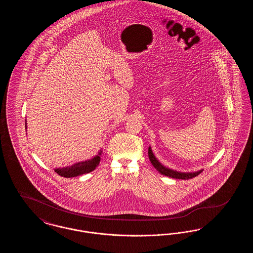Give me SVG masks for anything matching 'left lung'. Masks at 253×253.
I'll return each mask as SVG.
<instances>
[{
  "mask_svg": "<svg viewBox=\"0 0 253 253\" xmlns=\"http://www.w3.org/2000/svg\"><path fill=\"white\" fill-rule=\"evenodd\" d=\"M148 156L150 158V161L151 163L153 164V166L155 168L157 169V170L163 174V175H166L169 177H171V178H176V179H191L193 178L195 176H197L199 173L202 172V170H198V171H195V172H179V171H176V170H172L170 169L166 168L164 167L158 160H157L156 157L154 156L152 150H151V147H149V150H148Z\"/></svg>",
  "mask_w": 253,
  "mask_h": 253,
  "instance_id": "left-lung-1",
  "label": "left lung"
}]
</instances>
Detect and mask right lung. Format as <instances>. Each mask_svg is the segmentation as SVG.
<instances>
[{"label": "right lung", "instance_id": "obj_1", "mask_svg": "<svg viewBox=\"0 0 253 253\" xmlns=\"http://www.w3.org/2000/svg\"><path fill=\"white\" fill-rule=\"evenodd\" d=\"M25 126H26V122H25ZM100 154L101 152L98 153V155L95 157H93L92 159L86 160L84 162H79L76 163L70 167H65V168L55 169V171L63 177L69 178V177H75L81 174H84L88 173L92 170H94L96 169V166L98 165L99 161H100Z\"/></svg>", "mask_w": 253, "mask_h": 253}]
</instances>
